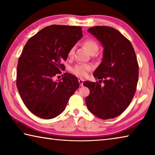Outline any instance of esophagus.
<instances>
[{
	"label": "esophagus",
	"instance_id": "1",
	"mask_svg": "<svg viewBox=\"0 0 155 155\" xmlns=\"http://www.w3.org/2000/svg\"><path fill=\"white\" fill-rule=\"evenodd\" d=\"M83 79H81V78H80V79H78V82H79V83H80V86L81 87H83Z\"/></svg>",
	"mask_w": 155,
	"mask_h": 155
}]
</instances>
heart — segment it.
I'll use <instances>...</instances> for the list:
<instances>
[{
	"label": "heart",
	"instance_id": "b5f03b06",
	"mask_svg": "<svg viewBox=\"0 0 155 155\" xmlns=\"http://www.w3.org/2000/svg\"><path fill=\"white\" fill-rule=\"evenodd\" d=\"M83 45L87 48L90 53L95 54L98 50V44L97 41L93 38H87L83 41ZM75 51V47L72 46L68 51V55L69 57H72L74 55ZM91 65L89 64H78L74 65L70 69V71L73 74L80 77H84L87 74L89 71L91 70Z\"/></svg>",
	"mask_w": 155,
	"mask_h": 155
}]
</instances>
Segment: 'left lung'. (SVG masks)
Wrapping results in <instances>:
<instances>
[{"label":"left lung","instance_id":"8db88e82","mask_svg":"<svg viewBox=\"0 0 155 155\" xmlns=\"http://www.w3.org/2000/svg\"><path fill=\"white\" fill-rule=\"evenodd\" d=\"M87 31L104 47L103 61L94 77L104 85L101 86L97 81H85L83 85L90 90L85 103L91 113L99 118H114L129 106L137 90V57L130 41L115 28L96 26Z\"/></svg>","mask_w":155,"mask_h":155}]
</instances>
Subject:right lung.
<instances>
[{
    "mask_svg": "<svg viewBox=\"0 0 155 155\" xmlns=\"http://www.w3.org/2000/svg\"><path fill=\"white\" fill-rule=\"evenodd\" d=\"M79 26L51 25L31 37L18 59L16 85L29 111L43 119H52L64 111L70 96L79 87L77 77L64 73L68 51L82 37Z\"/></svg>",
    "mask_w": 155,
    "mask_h": 155,
    "instance_id": "add662e5",
    "label": "right lung"
}]
</instances>
